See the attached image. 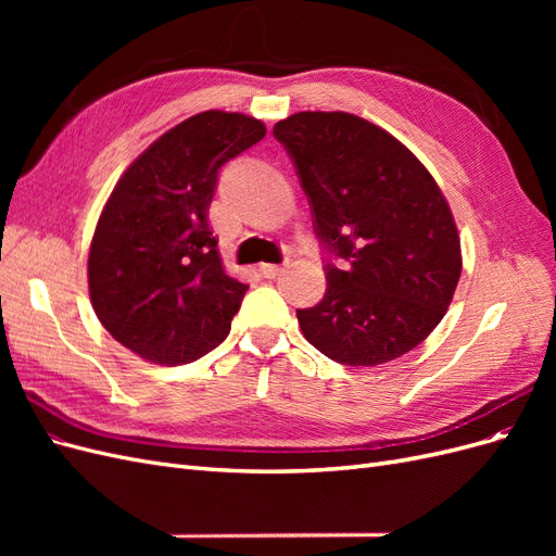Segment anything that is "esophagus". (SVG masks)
I'll use <instances>...</instances> for the list:
<instances>
[{"instance_id":"obj_1","label":"esophagus","mask_w":556,"mask_h":556,"mask_svg":"<svg viewBox=\"0 0 556 556\" xmlns=\"http://www.w3.org/2000/svg\"><path fill=\"white\" fill-rule=\"evenodd\" d=\"M285 266H288V262H285V264H262L260 271H262L264 278H276L285 271Z\"/></svg>"}]
</instances>
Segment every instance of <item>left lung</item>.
Listing matches in <instances>:
<instances>
[{"label":"left lung","mask_w":556,"mask_h":556,"mask_svg":"<svg viewBox=\"0 0 556 556\" xmlns=\"http://www.w3.org/2000/svg\"><path fill=\"white\" fill-rule=\"evenodd\" d=\"M327 260V292L296 311L306 341L345 366L406 355L441 323L462 276V245L439 185L410 150L343 111L276 123ZM343 258L339 269L330 257Z\"/></svg>","instance_id":"left-lung-1"}]
</instances>
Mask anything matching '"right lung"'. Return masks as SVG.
I'll return each mask as SVG.
<instances>
[{
    "label": "right lung",
    "instance_id": "obj_1",
    "mask_svg": "<svg viewBox=\"0 0 556 556\" xmlns=\"http://www.w3.org/2000/svg\"><path fill=\"white\" fill-rule=\"evenodd\" d=\"M264 134L243 113H197L162 134L113 188L90 245V301L104 329L139 357L190 364L227 339L248 285L225 274L208 208L223 166Z\"/></svg>",
    "mask_w": 556,
    "mask_h": 556
}]
</instances>
